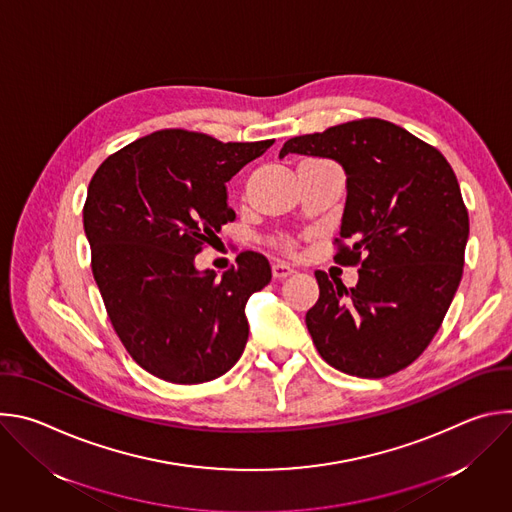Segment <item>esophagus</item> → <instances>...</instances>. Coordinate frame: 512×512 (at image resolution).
<instances>
[{
  "label": "esophagus",
  "mask_w": 512,
  "mask_h": 512,
  "mask_svg": "<svg viewBox=\"0 0 512 512\" xmlns=\"http://www.w3.org/2000/svg\"><path fill=\"white\" fill-rule=\"evenodd\" d=\"M271 273H273V277L275 279H285V277H289L291 273H294V269H291L289 265H285V263H273L271 265Z\"/></svg>",
  "instance_id": "esophagus-1"
}]
</instances>
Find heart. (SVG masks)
<instances>
[{"label": "heart", "instance_id": "b5f03b06", "mask_svg": "<svg viewBox=\"0 0 512 512\" xmlns=\"http://www.w3.org/2000/svg\"><path fill=\"white\" fill-rule=\"evenodd\" d=\"M275 245H277L283 253H294V249H296V243L289 241V239H281V241H277Z\"/></svg>", "mask_w": 512, "mask_h": 512}]
</instances>
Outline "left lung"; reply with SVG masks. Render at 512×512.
<instances>
[{
    "instance_id": "left-lung-1",
    "label": "left lung",
    "mask_w": 512,
    "mask_h": 512,
    "mask_svg": "<svg viewBox=\"0 0 512 512\" xmlns=\"http://www.w3.org/2000/svg\"><path fill=\"white\" fill-rule=\"evenodd\" d=\"M287 154L330 158L346 172L334 261L360 269L350 289L316 271L320 298L306 326L320 356L352 377L399 373L440 330L462 279L470 221L452 166L377 117L291 137L279 158Z\"/></svg>"
}]
</instances>
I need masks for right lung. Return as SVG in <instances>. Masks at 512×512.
<instances>
[{
    "mask_svg": "<svg viewBox=\"0 0 512 512\" xmlns=\"http://www.w3.org/2000/svg\"><path fill=\"white\" fill-rule=\"evenodd\" d=\"M271 145L162 129L109 156L89 184L83 225L95 281L119 340L158 379L206 383L245 350V304L271 281L269 261L245 251L218 279L194 257L235 221L227 182Z\"/></svg>",
    "mask_w": 512,
    "mask_h": 512,
    "instance_id": "add662e5",
    "label": "right lung"
}]
</instances>
